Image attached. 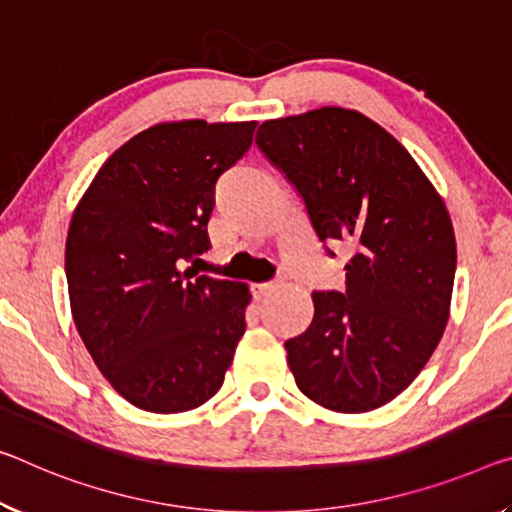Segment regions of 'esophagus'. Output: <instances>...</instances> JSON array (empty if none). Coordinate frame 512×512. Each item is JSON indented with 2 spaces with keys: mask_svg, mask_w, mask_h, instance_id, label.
<instances>
[{
  "mask_svg": "<svg viewBox=\"0 0 512 512\" xmlns=\"http://www.w3.org/2000/svg\"><path fill=\"white\" fill-rule=\"evenodd\" d=\"M275 287H278V282H259V285H255V296L264 298L266 294H271Z\"/></svg>",
  "mask_w": 512,
  "mask_h": 512,
  "instance_id": "esophagus-1",
  "label": "esophagus"
}]
</instances>
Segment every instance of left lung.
<instances>
[{
    "label": "left lung",
    "mask_w": 512,
    "mask_h": 512,
    "mask_svg": "<svg viewBox=\"0 0 512 512\" xmlns=\"http://www.w3.org/2000/svg\"><path fill=\"white\" fill-rule=\"evenodd\" d=\"M255 143L303 198L319 239L355 248L344 294L314 291L310 328L285 342L296 385L328 410H376L419 376L449 321L456 237L444 200L360 111L266 120Z\"/></svg>",
    "instance_id": "obj_1"
}]
</instances>
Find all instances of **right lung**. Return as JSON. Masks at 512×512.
<instances>
[{"mask_svg":"<svg viewBox=\"0 0 512 512\" xmlns=\"http://www.w3.org/2000/svg\"><path fill=\"white\" fill-rule=\"evenodd\" d=\"M257 123L143 129L97 170L72 214V319L97 369L132 405L173 415L221 389L246 332V282L198 275L214 186Z\"/></svg>","mask_w":512,"mask_h":512,"instance_id":"1","label":"right lung"}]
</instances>
